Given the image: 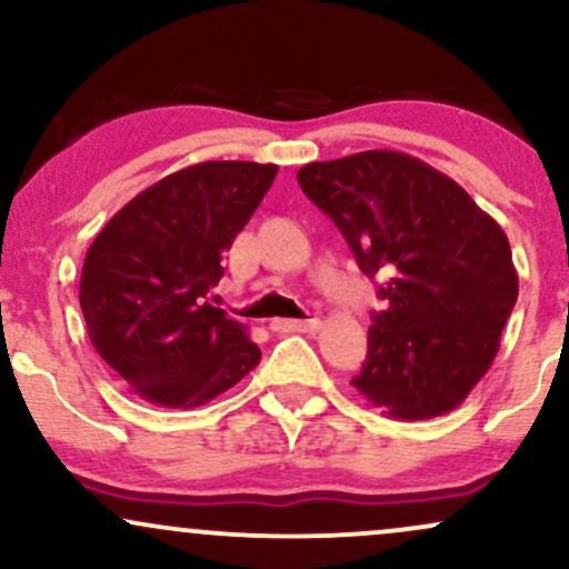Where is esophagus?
I'll list each match as a JSON object with an SVG mask.
<instances>
[{
    "mask_svg": "<svg viewBox=\"0 0 569 569\" xmlns=\"http://www.w3.org/2000/svg\"><path fill=\"white\" fill-rule=\"evenodd\" d=\"M270 326L272 331H318L321 329V321L318 318H307V321H286V318H278Z\"/></svg>",
    "mask_w": 569,
    "mask_h": 569,
    "instance_id": "esophagus-1",
    "label": "esophagus"
}]
</instances>
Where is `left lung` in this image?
Instances as JSON below:
<instances>
[{
	"label": "left lung",
	"instance_id": "8db88e82",
	"mask_svg": "<svg viewBox=\"0 0 569 569\" xmlns=\"http://www.w3.org/2000/svg\"><path fill=\"white\" fill-rule=\"evenodd\" d=\"M297 179L361 272L385 278L352 388L401 420L452 411L492 367L519 297L506 232L457 181L403 152L310 162Z\"/></svg>",
	"mask_w": 569,
	"mask_h": 569
}]
</instances>
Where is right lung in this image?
Here are the masks:
<instances>
[{
    "mask_svg": "<svg viewBox=\"0 0 569 569\" xmlns=\"http://www.w3.org/2000/svg\"><path fill=\"white\" fill-rule=\"evenodd\" d=\"M276 173L240 160L189 166L136 194L90 243L80 280L90 342L143 401L200 407L262 358L208 293Z\"/></svg>",
    "mask_w": 569,
    "mask_h": 569,
    "instance_id": "add662e5",
    "label": "right lung"
}]
</instances>
